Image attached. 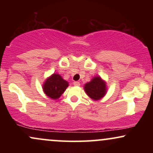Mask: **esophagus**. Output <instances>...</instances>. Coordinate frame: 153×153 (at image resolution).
I'll return each instance as SVG.
<instances>
[{"label":"esophagus","mask_w":153,"mask_h":153,"mask_svg":"<svg viewBox=\"0 0 153 153\" xmlns=\"http://www.w3.org/2000/svg\"><path fill=\"white\" fill-rule=\"evenodd\" d=\"M73 85H75V86H79L80 85V82L78 81H74L73 82Z\"/></svg>","instance_id":"esophagus-1"}]
</instances>
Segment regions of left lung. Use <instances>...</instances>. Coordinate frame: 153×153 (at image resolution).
<instances>
[{
	"label": "left lung",
	"instance_id": "obj_1",
	"mask_svg": "<svg viewBox=\"0 0 153 153\" xmlns=\"http://www.w3.org/2000/svg\"><path fill=\"white\" fill-rule=\"evenodd\" d=\"M89 97L94 100H99L106 94V84L100 77H94L91 82H88L84 87Z\"/></svg>",
	"mask_w": 153,
	"mask_h": 153
}]
</instances>
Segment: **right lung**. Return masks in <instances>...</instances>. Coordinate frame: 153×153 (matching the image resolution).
Returning a JSON list of instances; mask_svg holds the SVG:
<instances>
[{
  "label": "right lung",
  "instance_id": "1",
  "mask_svg": "<svg viewBox=\"0 0 153 153\" xmlns=\"http://www.w3.org/2000/svg\"><path fill=\"white\" fill-rule=\"evenodd\" d=\"M68 86V82L63 80L58 74H53L47 79L43 85V90L47 96L52 99H57Z\"/></svg>",
  "mask_w": 153,
  "mask_h": 153
}]
</instances>
